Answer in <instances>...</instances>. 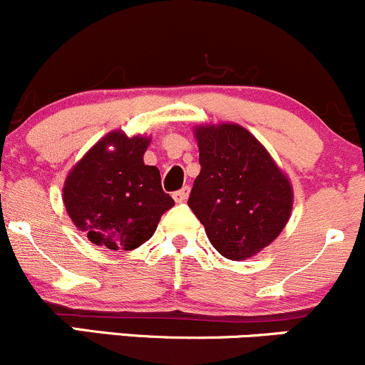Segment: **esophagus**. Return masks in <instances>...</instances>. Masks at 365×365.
<instances>
[{
	"label": "esophagus",
	"mask_w": 365,
	"mask_h": 365,
	"mask_svg": "<svg viewBox=\"0 0 365 365\" xmlns=\"http://www.w3.org/2000/svg\"><path fill=\"white\" fill-rule=\"evenodd\" d=\"M189 192H190L189 187H183V189L176 190V192L173 194V199H175L176 202H185L187 197H189Z\"/></svg>",
	"instance_id": "1"
}]
</instances>
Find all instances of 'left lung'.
I'll use <instances>...</instances> for the list:
<instances>
[{"mask_svg": "<svg viewBox=\"0 0 365 365\" xmlns=\"http://www.w3.org/2000/svg\"><path fill=\"white\" fill-rule=\"evenodd\" d=\"M201 173L189 208L215 250L231 260L255 255L283 231L292 189L266 148L236 124L199 128Z\"/></svg>", "mask_w": 365, "mask_h": 365, "instance_id": "obj_1", "label": "left lung"}]
</instances>
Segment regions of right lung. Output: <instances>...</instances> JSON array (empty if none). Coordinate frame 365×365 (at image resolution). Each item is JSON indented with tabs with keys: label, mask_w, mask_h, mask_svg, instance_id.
I'll use <instances>...</instances> for the list:
<instances>
[{
	"label": "right lung",
	"mask_w": 365,
	"mask_h": 365,
	"mask_svg": "<svg viewBox=\"0 0 365 365\" xmlns=\"http://www.w3.org/2000/svg\"><path fill=\"white\" fill-rule=\"evenodd\" d=\"M147 145L141 136L112 133L68 175L64 206L94 245L134 250L150 240L160 217L175 206L163 190L159 170L143 163Z\"/></svg>",
	"instance_id": "1"
}]
</instances>
